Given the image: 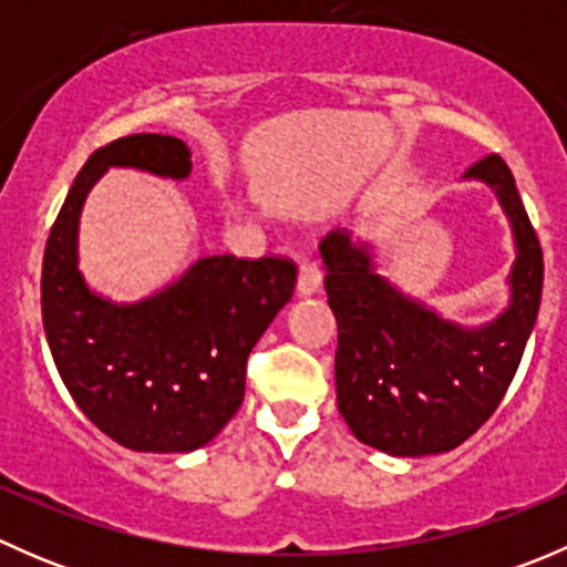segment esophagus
Returning <instances> with one entry per match:
<instances>
[{
	"mask_svg": "<svg viewBox=\"0 0 567 567\" xmlns=\"http://www.w3.org/2000/svg\"><path fill=\"white\" fill-rule=\"evenodd\" d=\"M320 288V268L312 257H301L299 260V293L312 296Z\"/></svg>",
	"mask_w": 567,
	"mask_h": 567,
	"instance_id": "34e87169",
	"label": "esophagus"
}]
</instances>
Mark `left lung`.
<instances>
[{
  "instance_id": "left-lung-1",
  "label": "left lung",
  "mask_w": 567,
  "mask_h": 567,
  "mask_svg": "<svg viewBox=\"0 0 567 567\" xmlns=\"http://www.w3.org/2000/svg\"><path fill=\"white\" fill-rule=\"evenodd\" d=\"M499 194L516 233L513 301L502 318L463 331L403 299L346 233L320 244L323 288L337 318V409L362 444L390 455L447 453L505 398L543 293V249L516 177L499 153L466 169Z\"/></svg>"
}]
</instances>
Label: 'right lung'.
Listing matches in <instances>:
<instances>
[{
  "instance_id": "obj_1",
  "label": "right lung",
  "mask_w": 567,
  "mask_h": 567,
  "mask_svg": "<svg viewBox=\"0 0 567 567\" xmlns=\"http://www.w3.org/2000/svg\"><path fill=\"white\" fill-rule=\"evenodd\" d=\"M106 167L186 177L192 156L177 136L131 134L87 158L45 241V340L62 384L99 431L136 453H188L238 411L251 348L290 301L299 271L282 255H214L142 305H109L76 271L79 210Z\"/></svg>"
}]
</instances>
